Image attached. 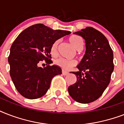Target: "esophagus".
<instances>
[{
  "instance_id": "esophagus-1",
  "label": "esophagus",
  "mask_w": 124,
  "mask_h": 124,
  "mask_svg": "<svg viewBox=\"0 0 124 124\" xmlns=\"http://www.w3.org/2000/svg\"><path fill=\"white\" fill-rule=\"evenodd\" d=\"M62 75H68V74L69 73L68 72L65 71H62Z\"/></svg>"
}]
</instances>
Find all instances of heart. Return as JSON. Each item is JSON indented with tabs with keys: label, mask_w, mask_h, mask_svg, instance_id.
Here are the masks:
<instances>
[{
	"label": "heart",
	"mask_w": 124,
	"mask_h": 124,
	"mask_svg": "<svg viewBox=\"0 0 124 124\" xmlns=\"http://www.w3.org/2000/svg\"><path fill=\"white\" fill-rule=\"evenodd\" d=\"M69 41L71 44L76 49L79 50L84 45V40L82 38L78 35L70 36L69 37ZM59 44V40H56L53 43L50 48V54L52 56H56L57 55V51H58V46ZM54 63L56 66H59L62 70H68L71 67H73L76 65L77 62L74 60H69L64 58H59L55 60Z\"/></svg>",
	"instance_id": "obj_1"
}]
</instances>
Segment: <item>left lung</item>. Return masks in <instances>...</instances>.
I'll list each match as a JSON object with an SVG mask.
<instances>
[{
    "label": "left lung",
    "mask_w": 124,
    "mask_h": 124,
    "mask_svg": "<svg viewBox=\"0 0 124 124\" xmlns=\"http://www.w3.org/2000/svg\"><path fill=\"white\" fill-rule=\"evenodd\" d=\"M74 34L85 42V53L73 73L77 82L68 87V92L76 102L88 104L102 96L111 81L114 70L113 53L103 34L92 27H87Z\"/></svg>",
    "instance_id": "1"
}]
</instances>
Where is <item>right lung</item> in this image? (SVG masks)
<instances>
[{
    "mask_svg": "<svg viewBox=\"0 0 124 124\" xmlns=\"http://www.w3.org/2000/svg\"><path fill=\"white\" fill-rule=\"evenodd\" d=\"M71 33L53 30L42 24H35L24 30L13 43L8 56L11 78L16 90L28 99L44 96L55 75L62 73L60 67L51 60L50 48L54 41ZM44 60L46 66L38 65Z\"/></svg>",
    "mask_w": 124,
    "mask_h": 124,
    "instance_id": "add662e5",
    "label": "right lung"
}]
</instances>
